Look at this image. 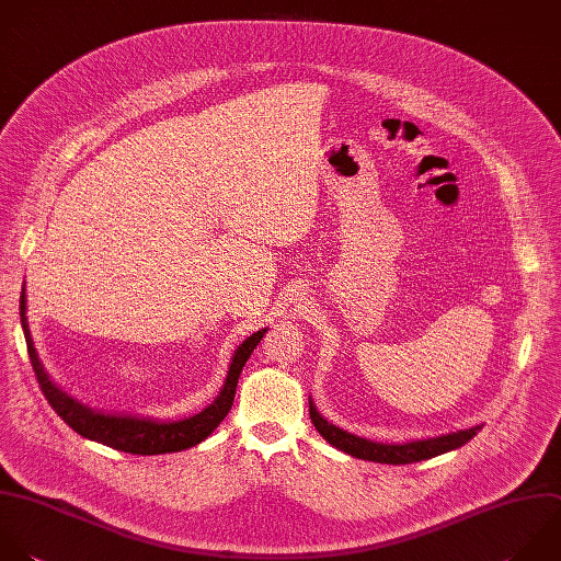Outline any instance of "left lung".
Listing matches in <instances>:
<instances>
[{"mask_svg": "<svg viewBox=\"0 0 561 561\" xmlns=\"http://www.w3.org/2000/svg\"><path fill=\"white\" fill-rule=\"evenodd\" d=\"M309 416L316 425V430L322 434V438L327 443H331L333 447L362 458V460H373V462H386V465H408V462H419V460H427L434 458L438 454L458 449L460 445H465L467 440H471L480 427H467V430H456L449 434H440V436H430V438H416V440H408V443H377L370 438H362L355 436L346 430H340L337 425L329 423L316 408V403L309 399Z\"/></svg>", "mask_w": 561, "mask_h": 561, "instance_id": "1", "label": "left lung"}]
</instances>
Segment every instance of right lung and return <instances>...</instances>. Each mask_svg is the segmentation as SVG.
I'll return each mask as SVG.
<instances>
[{
    "instance_id": "obj_1",
    "label": "right lung",
    "mask_w": 561,
    "mask_h": 561,
    "mask_svg": "<svg viewBox=\"0 0 561 561\" xmlns=\"http://www.w3.org/2000/svg\"><path fill=\"white\" fill-rule=\"evenodd\" d=\"M20 316H22V329L26 335L33 370L37 375L42 392L46 394V399L55 408V412L77 434H81L90 440L103 443L107 447L121 449V451L142 454V456L182 451V449H188V447L202 443L204 438H208L215 432V427L230 412L234 392H237V383H239V375H241L245 362L250 359L252 351L259 346V342L267 333V329H261V331L252 333L243 344H239V348L234 351L232 362L228 366L224 388L208 408H204L202 412H197L193 416H184V419H175V421H171V419L160 421V419H151V416L94 410V408L81 403L79 399H75L72 394H68L64 388H59L50 379V375L46 373V368L37 355L35 342L31 335V327H28V318H26V287L22 289V298H20Z\"/></svg>"
}]
</instances>
